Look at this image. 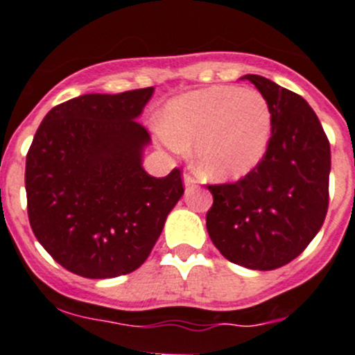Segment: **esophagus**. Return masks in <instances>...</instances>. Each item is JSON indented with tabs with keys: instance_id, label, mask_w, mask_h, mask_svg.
Listing matches in <instances>:
<instances>
[{
	"instance_id": "obj_1",
	"label": "esophagus",
	"mask_w": 355,
	"mask_h": 355,
	"mask_svg": "<svg viewBox=\"0 0 355 355\" xmlns=\"http://www.w3.org/2000/svg\"><path fill=\"white\" fill-rule=\"evenodd\" d=\"M184 185L187 189H191V187H194V185H196V180H194V177H191L189 173H184Z\"/></svg>"
}]
</instances>
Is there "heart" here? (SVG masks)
Masks as SVG:
<instances>
[{"label": "heart", "instance_id": "heart-1", "mask_svg": "<svg viewBox=\"0 0 355 355\" xmlns=\"http://www.w3.org/2000/svg\"><path fill=\"white\" fill-rule=\"evenodd\" d=\"M159 137L175 152L194 145V161L207 178L238 180L256 170L266 155L273 112L256 89H198L164 107Z\"/></svg>", "mask_w": 355, "mask_h": 355}]
</instances>
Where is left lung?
<instances>
[{
    "mask_svg": "<svg viewBox=\"0 0 355 355\" xmlns=\"http://www.w3.org/2000/svg\"><path fill=\"white\" fill-rule=\"evenodd\" d=\"M268 99L273 137L259 166L236 184L208 185L211 241L227 261L277 270L296 259L322 227L329 203L331 147L319 117L296 92L245 75Z\"/></svg>",
    "mask_w": 355,
    "mask_h": 355,
    "instance_id": "left-lung-1",
    "label": "left lung"
}]
</instances>
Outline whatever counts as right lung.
<instances>
[{
	"label": "right lung",
	"instance_id": "1",
	"mask_svg": "<svg viewBox=\"0 0 355 355\" xmlns=\"http://www.w3.org/2000/svg\"><path fill=\"white\" fill-rule=\"evenodd\" d=\"M154 87L82 94L52 108L26 157L29 224L68 271L114 278L145 263L184 194L180 170L155 178L138 117Z\"/></svg>",
	"mask_w": 355,
	"mask_h": 355
}]
</instances>
